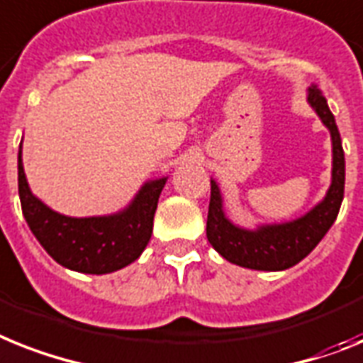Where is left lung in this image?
<instances>
[{
    "label": "left lung",
    "mask_w": 363,
    "mask_h": 363,
    "mask_svg": "<svg viewBox=\"0 0 363 363\" xmlns=\"http://www.w3.org/2000/svg\"><path fill=\"white\" fill-rule=\"evenodd\" d=\"M308 104L330 131L332 178L330 187L308 213L287 223L257 224L256 228L239 226L224 211V199L218 184L211 179V200L208 211V241L224 259L254 271H286L304 259L319 245L336 220L345 189V154L341 146L336 118L328 109L321 91L308 89Z\"/></svg>",
    "instance_id": "obj_1"
}]
</instances>
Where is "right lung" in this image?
Returning <instances> with one entry per match:
<instances>
[{
    "label": "right lung",
    "mask_w": 363,
    "mask_h": 363,
    "mask_svg": "<svg viewBox=\"0 0 363 363\" xmlns=\"http://www.w3.org/2000/svg\"><path fill=\"white\" fill-rule=\"evenodd\" d=\"M169 176L148 179L121 211L98 217H68L31 193L18 150V194L27 226L59 265L85 274L128 267L148 245L157 200Z\"/></svg>",
    "instance_id": "1"
}]
</instances>
